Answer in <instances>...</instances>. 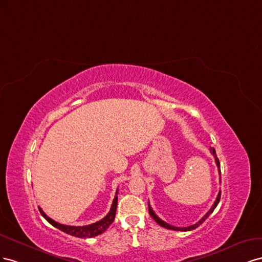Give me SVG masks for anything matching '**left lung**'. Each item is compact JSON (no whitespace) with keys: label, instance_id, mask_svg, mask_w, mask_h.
Returning a JSON list of instances; mask_svg holds the SVG:
<instances>
[{"label":"left lung","instance_id":"left-lung-1","mask_svg":"<svg viewBox=\"0 0 262 262\" xmlns=\"http://www.w3.org/2000/svg\"><path fill=\"white\" fill-rule=\"evenodd\" d=\"M210 150H211V154L214 156V158H215V162H216V164H217V167H219V172H220V174H221V166H220V160H219V158H217V156H216V151H215V149L214 148H210ZM220 200H221V191H220V193H219V195H217V198H216V201L214 202V204H213V206L210 208V211H208L203 217H202L196 224H194V225H191V226H188V227H176V226H172V225H169L168 223H166L164 221H162V220H160L158 216L156 215V213L154 212V210L151 208V206L149 205V203H148V208H149V214H150V216L151 217L159 224L160 226H162V227H164V228H168V229H171V230H180V231H189V230H192V229H195V228H198L202 223H203L208 216H210L212 213H213V211L215 210V207L217 206V204L220 203Z\"/></svg>","mask_w":262,"mask_h":262}]
</instances>
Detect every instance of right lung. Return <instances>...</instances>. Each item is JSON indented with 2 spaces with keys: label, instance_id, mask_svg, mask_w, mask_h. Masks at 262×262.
<instances>
[{
  "label": "right lung",
  "instance_id": "add662e5",
  "mask_svg": "<svg viewBox=\"0 0 262 262\" xmlns=\"http://www.w3.org/2000/svg\"><path fill=\"white\" fill-rule=\"evenodd\" d=\"M117 192L116 191V195L113 200V203H112L111 210L108 212V214L105 216V217L102 219L101 221L90 224V225L86 226H68V225H63V224H59L57 222H55L54 220H51L50 217L43 213V211L39 207V212L40 214L43 216V219L46 220L48 223H50L52 226H55L56 228L62 230L63 233L69 234L71 236L74 237H79V238H91V237H95L98 235H101L102 233L105 231L112 223L114 222L115 219V214H116V207H117Z\"/></svg>",
  "mask_w": 262,
  "mask_h": 262
}]
</instances>
